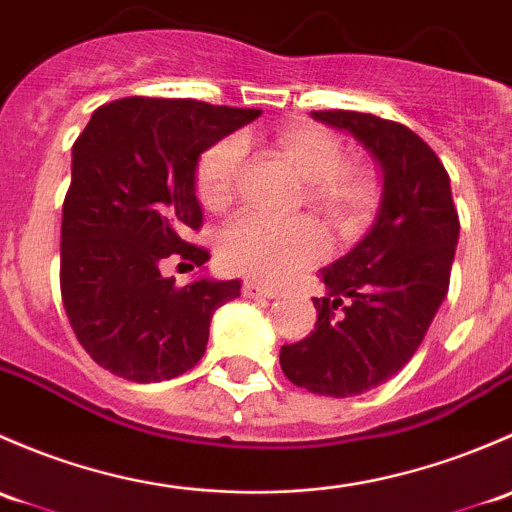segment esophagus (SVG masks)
Masks as SVG:
<instances>
[{"instance_id":"1","label":"esophagus","mask_w":512,"mask_h":512,"mask_svg":"<svg viewBox=\"0 0 512 512\" xmlns=\"http://www.w3.org/2000/svg\"><path fill=\"white\" fill-rule=\"evenodd\" d=\"M241 295H244V298H276V291H271V288L266 286H258L254 281H246L244 286H241Z\"/></svg>"}]
</instances>
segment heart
Here are the masks:
<instances>
[{
	"mask_svg": "<svg viewBox=\"0 0 512 512\" xmlns=\"http://www.w3.org/2000/svg\"><path fill=\"white\" fill-rule=\"evenodd\" d=\"M276 150L305 179V204L335 229H352L374 212L382 194L377 170L350 162L347 147L333 130L291 125L273 138ZM246 142L229 135L202 152L194 187L212 212L229 207L239 189ZM325 251L320 231L308 219H276L258 212L236 217L224 229L219 256L229 271L263 283H283L318 261Z\"/></svg>",
	"mask_w": 512,
	"mask_h": 512,
	"instance_id": "obj_1",
	"label": "heart"
}]
</instances>
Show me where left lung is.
Returning <instances> with one entry per match:
<instances>
[{
	"instance_id": "left-lung-1",
	"label": "left lung",
	"mask_w": 512,
	"mask_h": 512,
	"mask_svg": "<svg viewBox=\"0 0 512 512\" xmlns=\"http://www.w3.org/2000/svg\"><path fill=\"white\" fill-rule=\"evenodd\" d=\"M315 120L350 130L384 170V199L365 239L323 268L325 298L300 342L281 347L295 387L345 399L379 387L419 350L449 293L461 221L449 172L414 130L355 110H313Z\"/></svg>"
}]
</instances>
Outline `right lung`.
Masks as SVG:
<instances>
[{"mask_svg":"<svg viewBox=\"0 0 512 512\" xmlns=\"http://www.w3.org/2000/svg\"><path fill=\"white\" fill-rule=\"evenodd\" d=\"M192 98L130 96L93 110L73 142L61 219V300L83 350L130 382H162L202 360L214 310L239 281L177 286L167 263L204 266L194 167L204 150L258 118Z\"/></svg>","mask_w":512,"mask_h":512,"instance_id":"obj_1","label":"right lung"}]
</instances>
